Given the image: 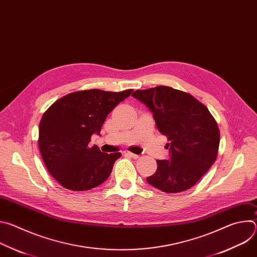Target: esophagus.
Listing matches in <instances>:
<instances>
[{
  "instance_id": "34e87169",
  "label": "esophagus",
  "mask_w": 257,
  "mask_h": 257,
  "mask_svg": "<svg viewBox=\"0 0 257 257\" xmlns=\"http://www.w3.org/2000/svg\"><path fill=\"white\" fill-rule=\"evenodd\" d=\"M124 155H125V156H128V157H131V158H133V159H137V158H139V156H138V155H135V154L130 153V152H128V151H125V152H124Z\"/></svg>"
}]
</instances>
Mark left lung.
<instances>
[{"label": "left lung", "mask_w": 257, "mask_h": 257, "mask_svg": "<svg viewBox=\"0 0 257 257\" xmlns=\"http://www.w3.org/2000/svg\"><path fill=\"white\" fill-rule=\"evenodd\" d=\"M132 95L151 109L159 131L169 140L170 160H158L156 173L146 181L167 193L188 190L217 157L219 130L214 118L194 96L169 86Z\"/></svg>", "instance_id": "left-lung-1"}]
</instances>
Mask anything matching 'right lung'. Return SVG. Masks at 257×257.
Returning a JSON list of instances; mask_svg holds the SVG:
<instances>
[{"instance_id": "obj_1", "label": "right lung", "mask_w": 257, "mask_h": 257, "mask_svg": "<svg viewBox=\"0 0 257 257\" xmlns=\"http://www.w3.org/2000/svg\"><path fill=\"white\" fill-rule=\"evenodd\" d=\"M100 89L69 93L55 101L40 123L39 148L50 174L63 187L85 191L108 178L121 153H101L88 145L107 115L132 93Z\"/></svg>"}]
</instances>
